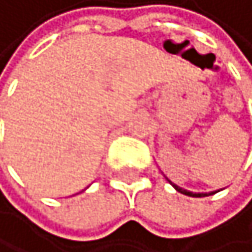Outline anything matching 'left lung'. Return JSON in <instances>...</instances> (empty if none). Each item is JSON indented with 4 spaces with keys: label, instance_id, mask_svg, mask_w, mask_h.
<instances>
[{
    "label": "left lung",
    "instance_id": "1",
    "mask_svg": "<svg viewBox=\"0 0 252 252\" xmlns=\"http://www.w3.org/2000/svg\"><path fill=\"white\" fill-rule=\"evenodd\" d=\"M167 180H169V178H167ZM169 182H170V180H169ZM170 183H172V182H170ZM172 185H174V183H172ZM174 188L177 189L178 193H182V194H187V196H193V198H203V196H209V194H214V191H212V193H209V194H207V193H191V191H187V189H183V188L177 187V185H174Z\"/></svg>",
    "mask_w": 252,
    "mask_h": 252
}]
</instances>
